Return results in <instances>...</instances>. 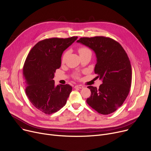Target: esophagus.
<instances>
[{"mask_svg": "<svg viewBox=\"0 0 151 151\" xmlns=\"http://www.w3.org/2000/svg\"><path fill=\"white\" fill-rule=\"evenodd\" d=\"M84 88V86H83L82 85H76L75 86V88L76 89H83Z\"/></svg>", "mask_w": 151, "mask_h": 151, "instance_id": "esophagus-1", "label": "esophagus"}]
</instances>
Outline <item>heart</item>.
<instances>
[{
	"instance_id": "1",
	"label": "heart",
	"mask_w": 151,
	"mask_h": 151,
	"mask_svg": "<svg viewBox=\"0 0 151 151\" xmlns=\"http://www.w3.org/2000/svg\"><path fill=\"white\" fill-rule=\"evenodd\" d=\"M78 52H79V54H80V55H82V54H84L86 53H90V52H91V51L90 50V49L88 48V47L82 46V47H80V48L78 49ZM67 52H65L64 54H63L62 57V62L65 61V58L67 57ZM75 77L76 78H78L79 77H80V75H79L78 73H76L75 75Z\"/></svg>"
}]
</instances>
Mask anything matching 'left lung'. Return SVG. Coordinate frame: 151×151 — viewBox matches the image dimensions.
Instances as JSON below:
<instances>
[{
	"label": "left lung",
	"instance_id": "8db88e82",
	"mask_svg": "<svg viewBox=\"0 0 151 151\" xmlns=\"http://www.w3.org/2000/svg\"><path fill=\"white\" fill-rule=\"evenodd\" d=\"M77 42L96 53L94 72L103 83L99 89L88 87L91 95L87 103L100 114L114 112L123 104L130 89L132 72L127 54L119 43L109 37H83Z\"/></svg>",
	"mask_w": 151,
	"mask_h": 151
}]
</instances>
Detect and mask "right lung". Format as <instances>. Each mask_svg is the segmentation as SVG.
I'll return each mask as SVG.
<instances>
[{
  "mask_svg": "<svg viewBox=\"0 0 151 151\" xmlns=\"http://www.w3.org/2000/svg\"><path fill=\"white\" fill-rule=\"evenodd\" d=\"M78 37L51 38L38 42L30 51L23 67L25 91L29 101L46 114L58 111L72 90L69 84L55 86V70L61 65L63 52Z\"/></svg>",
  "mask_w": 151,
  "mask_h": 151,
  "instance_id": "add662e5",
  "label": "right lung"
}]
</instances>
